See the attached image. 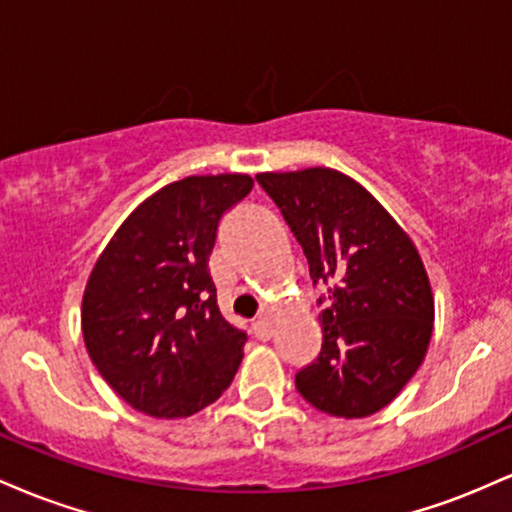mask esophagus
I'll return each mask as SVG.
<instances>
[{
  "label": "esophagus",
  "mask_w": 512,
  "mask_h": 512,
  "mask_svg": "<svg viewBox=\"0 0 512 512\" xmlns=\"http://www.w3.org/2000/svg\"><path fill=\"white\" fill-rule=\"evenodd\" d=\"M272 332H274L272 322L264 320V317H262V320H257L255 325H252V337L260 339V342H267V339L272 337Z\"/></svg>",
  "instance_id": "obj_1"
}]
</instances>
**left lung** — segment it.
<instances>
[{"instance_id":"8db88e82","label":"left lung","mask_w":512,"mask_h":512,"mask_svg":"<svg viewBox=\"0 0 512 512\" xmlns=\"http://www.w3.org/2000/svg\"><path fill=\"white\" fill-rule=\"evenodd\" d=\"M303 248L322 313V349L296 390L325 414L361 419L399 395L424 361L433 293L407 233L358 182L332 168L260 173Z\"/></svg>"}]
</instances>
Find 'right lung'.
I'll use <instances>...</instances> for the list:
<instances>
[{
  "label": "right lung",
  "mask_w": 512,
  "mask_h": 512,
  "mask_svg": "<svg viewBox=\"0 0 512 512\" xmlns=\"http://www.w3.org/2000/svg\"><path fill=\"white\" fill-rule=\"evenodd\" d=\"M250 175H190L129 214L98 257L81 330L105 383L156 419L209 407L231 385L248 334L223 320L209 274L219 223Z\"/></svg>",
  "instance_id": "add662e5"
}]
</instances>
